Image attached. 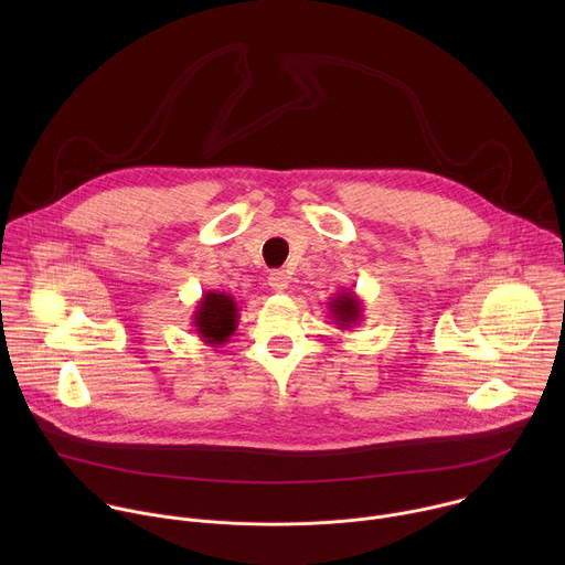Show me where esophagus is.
<instances>
[{
	"label": "esophagus",
	"mask_w": 565,
	"mask_h": 565,
	"mask_svg": "<svg viewBox=\"0 0 565 565\" xmlns=\"http://www.w3.org/2000/svg\"><path fill=\"white\" fill-rule=\"evenodd\" d=\"M268 284H270V288H273L275 292H284V290L288 288V277H286L284 270H275V273H270Z\"/></svg>",
	"instance_id": "esophagus-1"
}]
</instances>
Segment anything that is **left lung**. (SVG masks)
Returning <instances> with one entry per match:
<instances>
[{"label": "left lung", "mask_w": 565, "mask_h": 565, "mask_svg": "<svg viewBox=\"0 0 565 565\" xmlns=\"http://www.w3.org/2000/svg\"><path fill=\"white\" fill-rule=\"evenodd\" d=\"M329 310H331V319L335 321L340 331H351L364 312L362 299L351 290H342L335 297H331Z\"/></svg>", "instance_id": "8db88e82"}]
</instances>
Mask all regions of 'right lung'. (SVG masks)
Returning <instances> with one entry per match:
<instances>
[{
  "label": "right lung",
  "instance_id": "1",
  "mask_svg": "<svg viewBox=\"0 0 565 565\" xmlns=\"http://www.w3.org/2000/svg\"><path fill=\"white\" fill-rule=\"evenodd\" d=\"M192 324L201 342L210 347L225 344L238 327V306L232 295L207 290L196 303Z\"/></svg>",
  "mask_w": 565,
  "mask_h": 565
}]
</instances>
